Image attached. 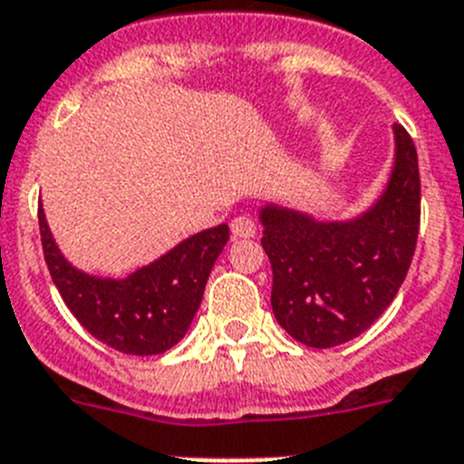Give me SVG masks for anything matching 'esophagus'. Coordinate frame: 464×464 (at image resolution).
I'll return each mask as SVG.
<instances>
[{
  "mask_svg": "<svg viewBox=\"0 0 464 464\" xmlns=\"http://www.w3.org/2000/svg\"><path fill=\"white\" fill-rule=\"evenodd\" d=\"M256 233V224L249 217H236L231 221V236L233 240H240V237H252Z\"/></svg>",
  "mask_w": 464,
  "mask_h": 464,
  "instance_id": "34e87169",
  "label": "esophagus"
}]
</instances>
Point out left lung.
Returning a JSON list of instances; mask_svg holds the SVG:
<instances>
[{"mask_svg": "<svg viewBox=\"0 0 464 464\" xmlns=\"http://www.w3.org/2000/svg\"><path fill=\"white\" fill-rule=\"evenodd\" d=\"M388 184L350 219H317L304 209L264 203L266 255L273 266L277 324L308 348L348 343L385 313L400 292L420 227L416 144L394 123Z\"/></svg>", "mask_w": 464, "mask_h": 464, "instance_id": "left-lung-1", "label": "left lung"}]
</instances>
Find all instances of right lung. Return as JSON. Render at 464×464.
I'll list each match as a JSON object with an SVG mask.
<instances>
[{"instance_id": "1", "label": "right lung", "mask_w": 464, "mask_h": 464, "mask_svg": "<svg viewBox=\"0 0 464 464\" xmlns=\"http://www.w3.org/2000/svg\"><path fill=\"white\" fill-rule=\"evenodd\" d=\"M44 259L60 296L91 336L126 354H160L184 338L203 301L209 271L228 243V227L200 231L126 277L76 268L60 252L39 205Z\"/></svg>"}]
</instances>
